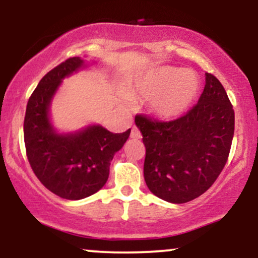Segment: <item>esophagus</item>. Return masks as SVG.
I'll return each mask as SVG.
<instances>
[{"label": "esophagus", "mask_w": 258, "mask_h": 258, "mask_svg": "<svg viewBox=\"0 0 258 258\" xmlns=\"http://www.w3.org/2000/svg\"><path fill=\"white\" fill-rule=\"evenodd\" d=\"M131 138H133V139H139V138H142L141 132H139V130L137 128V127H133V128H132V131H131Z\"/></svg>", "instance_id": "esophagus-1"}]
</instances>
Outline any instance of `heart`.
<instances>
[{
    "mask_svg": "<svg viewBox=\"0 0 258 258\" xmlns=\"http://www.w3.org/2000/svg\"><path fill=\"white\" fill-rule=\"evenodd\" d=\"M199 92V81L189 70L173 67L154 69L142 76L136 93L150 98L149 108L161 119H176L188 110Z\"/></svg>",
    "mask_w": 258,
    "mask_h": 258,
    "instance_id": "obj_1",
    "label": "heart"
}]
</instances>
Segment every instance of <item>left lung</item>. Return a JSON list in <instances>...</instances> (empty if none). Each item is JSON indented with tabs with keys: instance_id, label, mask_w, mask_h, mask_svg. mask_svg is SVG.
I'll return each instance as SVG.
<instances>
[{
	"instance_id": "8db88e82",
	"label": "left lung",
	"mask_w": 258,
	"mask_h": 258,
	"mask_svg": "<svg viewBox=\"0 0 258 258\" xmlns=\"http://www.w3.org/2000/svg\"><path fill=\"white\" fill-rule=\"evenodd\" d=\"M146 146L144 179L154 195L184 204L204 194L226 165L234 136V110L216 76L206 73L198 104L183 116L159 121L137 115Z\"/></svg>"
}]
</instances>
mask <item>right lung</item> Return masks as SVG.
<instances>
[{
	"label": "right lung",
	"instance_id": "right-lung-1",
	"mask_svg": "<svg viewBox=\"0 0 258 258\" xmlns=\"http://www.w3.org/2000/svg\"><path fill=\"white\" fill-rule=\"evenodd\" d=\"M84 67L80 57L60 63L41 79L26 105L24 142L30 166L48 190L68 200L97 193L109 177V166L131 128L112 133L99 125L59 135L49 121V104L61 80Z\"/></svg>",
	"mask_w": 258,
	"mask_h": 258
}]
</instances>
